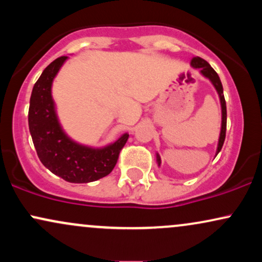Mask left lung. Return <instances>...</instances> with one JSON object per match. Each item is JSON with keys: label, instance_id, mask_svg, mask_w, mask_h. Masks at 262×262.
Segmentation results:
<instances>
[{"label": "left lung", "instance_id": "left-lung-1", "mask_svg": "<svg viewBox=\"0 0 262 262\" xmlns=\"http://www.w3.org/2000/svg\"><path fill=\"white\" fill-rule=\"evenodd\" d=\"M191 65L193 66L194 69H200L201 74L203 75L204 77L210 80V82L213 83V86L217 90L219 98H221V106H222V128H221V135H219V141H218V148H217V154L222 150V146H223L224 140H225V132H227V104H225V98L223 95V86H222L221 79H219L218 74L215 73L214 69L210 66L206 60L200 58V56H194L191 60ZM215 154V155H217ZM156 159H158V164L160 166L161 160L159 154H156Z\"/></svg>", "mask_w": 262, "mask_h": 262}]
</instances>
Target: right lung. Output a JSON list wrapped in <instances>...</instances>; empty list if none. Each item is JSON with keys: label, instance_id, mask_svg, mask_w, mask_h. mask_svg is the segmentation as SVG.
Segmentation results:
<instances>
[{"label": "right lung", "instance_id": "obj_1", "mask_svg": "<svg viewBox=\"0 0 262 262\" xmlns=\"http://www.w3.org/2000/svg\"><path fill=\"white\" fill-rule=\"evenodd\" d=\"M68 56H60L44 69L33 87L28 124L39 160L56 176L73 183H87L110 175L129 134L101 149L71 140L60 125L52 97V85Z\"/></svg>", "mask_w": 262, "mask_h": 262}]
</instances>
